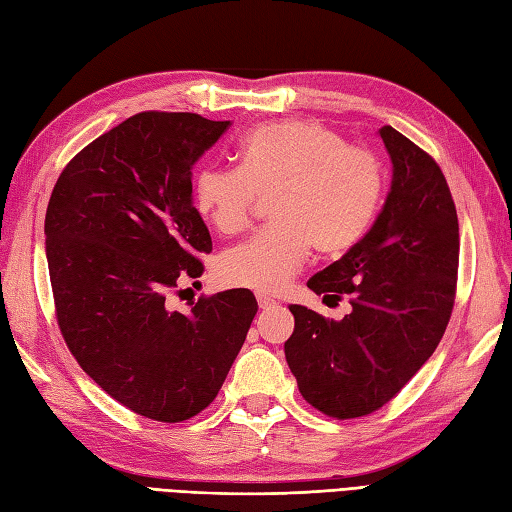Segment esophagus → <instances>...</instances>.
<instances>
[{
	"instance_id": "34e87169",
	"label": "esophagus",
	"mask_w": 512,
	"mask_h": 512,
	"mask_svg": "<svg viewBox=\"0 0 512 512\" xmlns=\"http://www.w3.org/2000/svg\"><path fill=\"white\" fill-rule=\"evenodd\" d=\"M257 303L261 310H272V307L279 305L275 299H270V296H266V294H257Z\"/></svg>"
}]
</instances>
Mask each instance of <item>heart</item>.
Segmentation results:
<instances>
[{
	"label": "heart",
	"instance_id": "obj_1",
	"mask_svg": "<svg viewBox=\"0 0 512 512\" xmlns=\"http://www.w3.org/2000/svg\"><path fill=\"white\" fill-rule=\"evenodd\" d=\"M270 198L275 224L222 255L218 275L235 288L279 292L305 264L312 244L338 255L362 240L384 192L382 165L368 150L344 146L334 128L312 120L270 122L240 144V168L202 165L194 205L213 229L248 227L257 194Z\"/></svg>",
	"mask_w": 512,
	"mask_h": 512
}]
</instances>
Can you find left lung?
Listing matches in <instances>:
<instances>
[{
	"mask_svg": "<svg viewBox=\"0 0 512 512\" xmlns=\"http://www.w3.org/2000/svg\"><path fill=\"white\" fill-rule=\"evenodd\" d=\"M392 163L373 229L307 281L316 294L351 296V314L325 318L290 305L285 360L307 403L334 419L382 408L430 360L454 307L458 216L430 154L392 126L379 128Z\"/></svg>",
	"mask_w": 512,
	"mask_h": 512,
	"instance_id": "obj_1",
	"label": "left lung"
}]
</instances>
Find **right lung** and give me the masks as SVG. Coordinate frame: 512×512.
Segmentation results:
<instances>
[{
    "label": "right lung",
    "instance_id": "right-lung-1",
    "mask_svg": "<svg viewBox=\"0 0 512 512\" xmlns=\"http://www.w3.org/2000/svg\"><path fill=\"white\" fill-rule=\"evenodd\" d=\"M229 124L128 117L67 163L47 205L45 255L67 347L104 392L154 421H187L216 399L257 314L244 288L200 296L187 312L168 301L211 253L192 168Z\"/></svg>",
    "mask_w": 512,
    "mask_h": 512
}]
</instances>
